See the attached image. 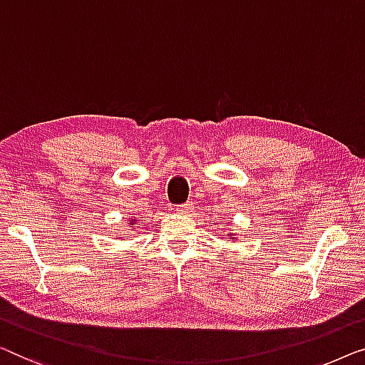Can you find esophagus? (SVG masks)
Wrapping results in <instances>:
<instances>
[{"instance_id":"34e87169","label":"esophagus","mask_w":365,"mask_h":365,"mask_svg":"<svg viewBox=\"0 0 365 365\" xmlns=\"http://www.w3.org/2000/svg\"><path fill=\"white\" fill-rule=\"evenodd\" d=\"M193 210V205L192 203H183V205H178V207L175 208L177 213H188L192 212Z\"/></svg>"}]
</instances>
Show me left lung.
<instances>
[{
	"label": "left lung",
	"mask_w": 365,
	"mask_h": 365,
	"mask_svg": "<svg viewBox=\"0 0 365 365\" xmlns=\"http://www.w3.org/2000/svg\"><path fill=\"white\" fill-rule=\"evenodd\" d=\"M228 236H230V240H232V241H235L236 240V235L233 233V232H230V233H227Z\"/></svg>",
	"instance_id": "obj_1"
}]
</instances>
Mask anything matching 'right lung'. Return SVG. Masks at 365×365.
<instances>
[{
    "label": "right lung",
    "mask_w": 365,
    "mask_h": 365,
    "mask_svg": "<svg viewBox=\"0 0 365 365\" xmlns=\"http://www.w3.org/2000/svg\"><path fill=\"white\" fill-rule=\"evenodd\" d=\"M137 225H138V220L137 218H129V225H127V227H129L130 230H133V228L137 227ZM120 238H122V236H120Z\"/></svg>",
    "instance_id": "right-lung-1"
}]
</instances>
